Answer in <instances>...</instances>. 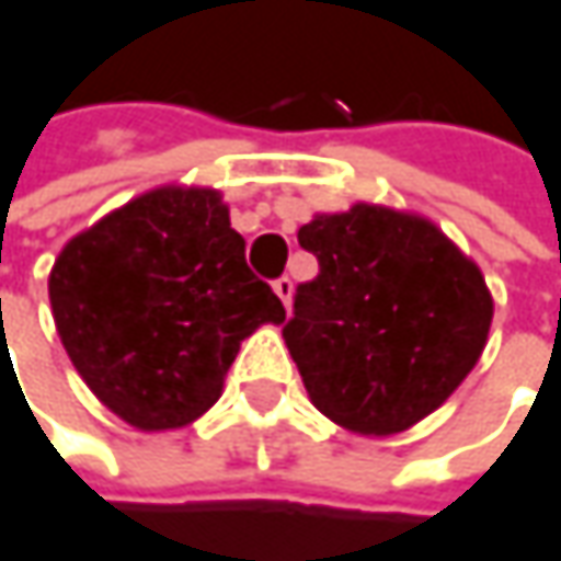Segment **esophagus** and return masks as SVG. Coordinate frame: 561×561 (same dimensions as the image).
<instances>
[{
  "label": "esophagus",
  "instance_id": "obj_1",
  "mask_svg": "<svg viewBox=\"0 0 561 561\" xmlns=\"http://www.w3.org/2000/svg\"><path fill=\"white\" fill-rule=\"evenodd\" d=\"M273 288H276V295L282 298L285 311H291V295H295V282L288 279V276H279V279L273 282Z\"/></svg>",
  "mask_w": 561,
  "mask_h": 561
}]
</instances>
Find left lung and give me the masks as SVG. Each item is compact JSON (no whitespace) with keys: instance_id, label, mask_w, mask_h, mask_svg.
<instances>
[{"instance_id":"8db88e82","label":"left lung","mask_w":561,"mask_h":561,"mask_svg":"<svg viewBox=\"0 0 561 561\" xmlns=\"http://www.w3.org/2000/svg\"><path fill=\"white\" fill-rule=\"evenodd\" d=\"M320 273L282 327L308 397L358 435H397L435 412L479 362L492 295L438 225L355 203L298 231Z\"/></svg>"}]
</instances>
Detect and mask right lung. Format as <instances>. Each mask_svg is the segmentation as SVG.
<instances>
[{
  "label": "right lung",
  "mask_w": 561,
  "mask_h": 561,
  "mask_svg": "<svg viewBox=\"0 0 561 561\" xmlns=\"http://www.w3.org/2000/svg\"><path fill=\"white\" fill-rule=\"evenodd\" d=\"M50 308L91 393L139 432L196 422L241 343L285 320L209 186H158L76 234L53 263Z\"/></svg>",
  "instance_id": "1"
}]
</instances>
